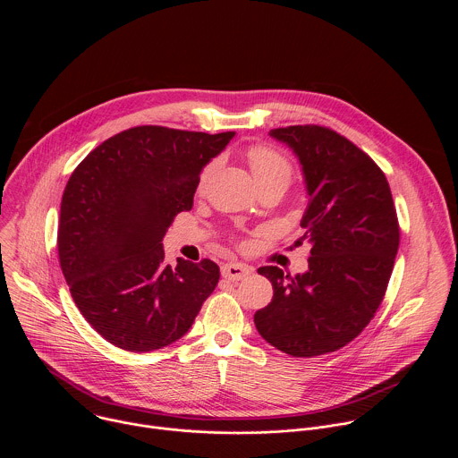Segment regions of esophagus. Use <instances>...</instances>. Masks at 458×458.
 <instances>
[{
  "instance_id": "34e87169",
  "label": "esophagus",
  "mask_w": 458,
  "mask_h": 458,
  "mask_svg": "<svg viewBox=\"0 0 458 458\" xmlns=\"http://www.w3.org/2000/svg\"><path fill=\"white\" fill-rule=\"evenodd\" d=\"M250 272H251V270H250L248 267L241 265V263H226V265L221 267V274H223V277L228 279V281H241V279L248 277Z\"/></svg>"
}]
</instances>
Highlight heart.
<instances>
[{
    "label": "heart",
    "instance_id": "heart-1",
    "mask_svg": "<svg viewBox=\"0 0 458 458\" xmlns=\"http://www.w3.org/2000/svg\"><path fill=\"white\" fill-rule=\"evenodd\" d=\"M248 163H250V168H251V174H253L257 184L281 181L288 186V182L292 179L290 161L276 148H270L265 145L251 147L248 150ZM214 168H216V161H212L205 166V170L201 172V177H199L201 186L207 182V179L214 172Z\"/></svg>",
    "mask_w": 458,
    "mask_h": 458
}]
</instances>
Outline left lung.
<instances>
[{"mask_svg":"<svg viewBox=\"0 0 458 458\" xmlns=\"http://www.w3.org/2000/svg\"><path fill=\"white\" fill-rule=\"evenodd\" d=\"M299 159L308 205L301 221L310 242L308 270L295 277L277 267L257 272L274 286L255 311V328L292 357H315L352 343L380 306L399 250V223L382 170L330 128L270 130Z\"/></svg>","mask_w":458,"mask_h":458,"instance_id":"1","label":"left lung"}]
</instances>
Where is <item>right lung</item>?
Instances as JSON below:
<instances>
[{
    "instance_id": "add662e5",
    "label": "right lung",
    "mask_w": 458,
    "mask_h": 458,
    "mask_svg": "<svg viewBox=\"0 0 458 458\" xmlns=\"http://www.w3.org/2000/svg\"><path fill=\"white\" fill-rule=\"evenodd\" d=\"M233 136L136 126L72 172L59 210V265L81 315L110 344L145 353L175 343L216 290L214 260L177 259L172 268L161 241Z\"/></svg>"
}]
</instances>
